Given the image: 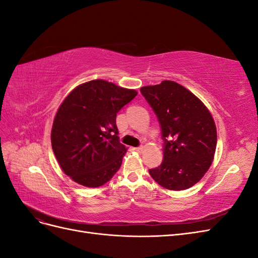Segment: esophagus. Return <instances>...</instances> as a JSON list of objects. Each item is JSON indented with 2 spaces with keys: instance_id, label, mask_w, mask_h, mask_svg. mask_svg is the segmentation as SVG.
Listing matches in <instances>:
<instances>
[{
  "instance_id": "obj_1",
  "label": "esophagus",
  "mask_w": 258,
  "mask_h": 258,
  "mask_svg": "<svg viewBox=\"0 0 258 258\" xmlns=\"http://www.w3.org/2000/svg\"><path fill=\"white\" fill-rule=\"evenodd\" d=\"M143 150H144L143 146H139V147H136V148H135V151H137L138 153H142Z\"/></svg>"
}]
</instances>
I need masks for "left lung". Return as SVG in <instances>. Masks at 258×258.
Masks as SVG:
<instances>
[{
    "label": "left lung",
    "mask_w": 258,
    "mask_h": 258,
    "mask_svg": "<svg viewBox=\"0 0 258 258\" xmlns=\"http://www.w3.org/2000/svg\"><path fill=\"white\" fill-rule=\"evenodd\" d=\"M140 90L157 116L165 142L161 165L148 172L167 189L189 188L214 158L217 135L212 115L192 92L173 81Z\"/></svg>",
    "instance_id": "obj_1"
}]
</instances>
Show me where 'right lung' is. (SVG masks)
<instances>
[{"label":"right lung","mask_w":258,"mask_h":258,"mask_svg":"<svg viewBox=\"0 0 258 258\" xmlns=\"http://www.w3.org/2000/svg\"><path fill=\"white\" fill-rule=\"evenodd\" d=\"M138 95L103 80L77 86L59 106L51 146L62 171L74 182L99 187L121 166L127 148L119 143L116 115Z\"/></svg>","instance_id":"right-lung-1"}]
</instances>
